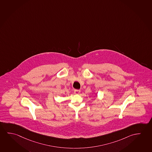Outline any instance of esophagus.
Instances as JSON below:
<instances>
[{
	"mask_svg": "<svg viewBox=\"0 0 152 152\" xmlns=\"http://www.w3.org/2000/svg\"><path fill=\"white\" fill-rule=\"evenodd\" d=\"M74 93L75 94H79L80 93V90H74Z\"/></svg>",
	"mask_w": 152,
	"mask_h": 152,
	"instance_id": "1",
	"label": "esophagus"
}]
</instances>
